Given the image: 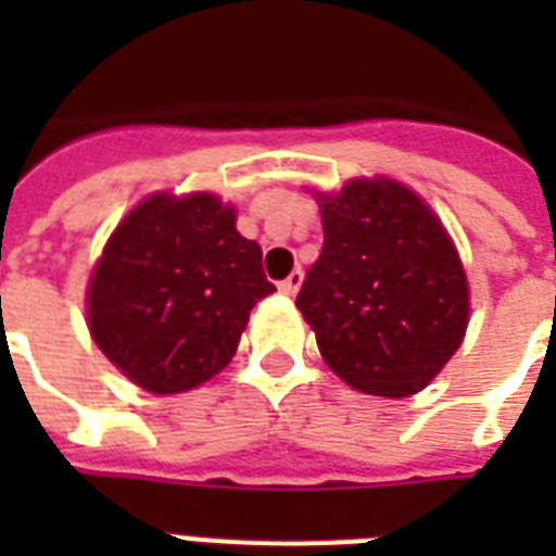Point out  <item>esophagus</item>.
<instances>
[{
  "instance_id": "obj_1",
  "label": "esophagus",
  "mask_w": 556,
  "mask_h": 556,
  "mask_svg": "<svg viewBox=\"0 0 556 556\" xmlns=\"http://www.w3.org/2000/svg\"><path fill=\"white\" fill-rule=\"evenodd\" d=\"M300 286H303V270H291V274L279 282V291L286 296H294L296 291H300Z\"/></svg>"
}]
</instances>
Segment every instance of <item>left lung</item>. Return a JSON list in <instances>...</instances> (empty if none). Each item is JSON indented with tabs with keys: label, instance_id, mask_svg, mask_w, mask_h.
<instances>
[{
	"label": "left lung",
	"instance_id": "8db88e82",
	"mask_svg": "<svg viewBox=\"0 0 556 556\" xmlns=\"http://www.w3.org/2000/svg\"><path fill=\"white\" fill-rule=\"evenodd\" d=\"M323 253L296 308L343 383L378 397L421 392L465 343L470 282L427 201L389 176L312 190Z\"/></svg>",
	"mask_w": 556,
	"mask_h": 556
}]
</instances>
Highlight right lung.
I'll return each mask as SVG.
<instances>
[{
  "instance_id": "1",
  "label": "right lung",
  "mask_w": 556,
  "mask_h": 556,
  "mask_svg": "<svg viewBox=\"0 0 556 556\" xmlns=\"http://www.w3.org/2000/svg\"><path fill=\"white\" fill-rule=\"evenodd\" d=\"M274 294L260 244L207 190H159L126 213L86 286L91 340L124 378L178 395L233 361L251 308Z\"/></svg>"
}]
</instances>
